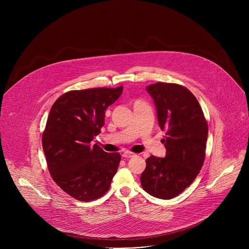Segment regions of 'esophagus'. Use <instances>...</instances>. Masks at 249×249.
<instances>
[{"instance_id": "34e87169", "label": "esophagus", "mask_w": 249, "mask_h": 249, "mask_svg": "<svg viewBox=\"0 0 249 249\" xmlns=\"http://www.w3.org/2000/svg\"><path fill=\"white\" fill-rule=\"evenodd\" d=\"M135 156V154L134 153H131V152H125V153H123V155H122V157L124 158V159H130V158H133Z\"/></svg>"}]
</instances>
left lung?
<instances>
[{
    "label": "left lung",
    "instance_id": "obj_1",
    "mask_svg": "<svg viewBox=\"0 0 249 249\" xmlns=\"http://www.w3.org/2000/svg\"><path fill=\"white\" fill-rule=\"evenodd\" d=\"M154 98L159 124L166 131L165 158L151 156L141 175L143 189L160 199H172L197 177L206 155L208 123L194 94L185 87L161 83L147 87Z\"/></svg>",
    "mask_w": 249,
    "mask_h": 249
}]
</instances>
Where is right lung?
I'll use <instances>...</instances> for the list:
<instances>
[{
  "instance_id": "add662e5",
  "label": "right lung",
  "mask_w": 249,
  "mask_h": 249,
  "mask_svg": "<svg viewBox=\"0 0 249 249\" xmlns=\"http://www.w3.org/2000/svg\"><path fill=\"white\" fill-rule=\"evenodd\" d=\"M122 91L123 86L70 90L49 112L42 134L48 170L56 184L79 201L102 197L118 169L120 154L105 153L89 143L101 132L106 108Z\"/></svg>"
}]
</instances>
